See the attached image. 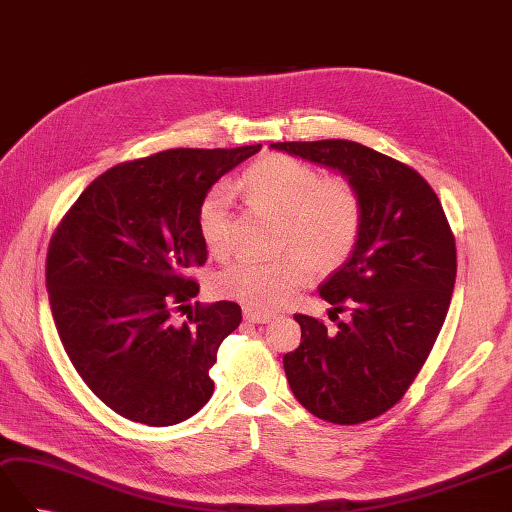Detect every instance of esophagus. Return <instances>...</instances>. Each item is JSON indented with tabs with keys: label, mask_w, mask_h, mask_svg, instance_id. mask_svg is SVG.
<instances>
[{
	"label": "esophagus",
	"mask_w": 512,
	"mask_h": 512,
	"mask_svg": "<svg viewBox=\"0 0 512 512\" xmlns=\"http://www.w3.org/2000/svg\"><path fill=\"white\" fill-rule=\"evenodd\" d=\"M244 318L248 320V323L266 325V323H270L272 318H275V314H266V312H259V310H251V307H246V310H244Z\"/></svg>",
	"instance_id": "obj_1"
}]
</instances>
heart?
<instances>
[{"label":"heart","instance_id":"b5f03b06","mask_svg":"<svg viewBox=\"0 0 512 512\" xmlns=\"http://www.w3.org/2000/svg\"><path fill=\"white\" fill-rule=\"evenodd\" d=\"M242 187L259 205L283 216L272 259L240 257L216 277L218 294L253 310H279L312 279V266L329 272L351 257L364 224L362 196L349 178H323L314 165L288 154H266L242 174ZM198 233L213 255L233 246V189L213 185L198 205Z\"/></svg>","mask_w":512,"mask_h":512}]
</instances>
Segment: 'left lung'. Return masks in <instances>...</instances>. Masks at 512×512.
Segmentation results:
<instances>
[{
	"label": "left lung",
	"instance_id": "obj_1",
	"mask_svg": "<svg viewBox=\"0 0 512 512\" xmlns=\"http://www.w3.org/2000/svg\"><path fill=\"white\" fill-rule=\"evenodd\" d=\"M270 148L340 172L358 187L364 224L351 257L320 285L327 331L296 314L299 349L283 355L294 397L314 417L355 425L390 410L430 355L456 283V242L441 200L410 165L347 139L279 141Z\"/></svg>",
	"mask_w": 512,
	"mask_h": 512
}]
</instances>
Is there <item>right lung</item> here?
Listing matches in <instances>:
<instances>
[{"instance_id":"1","label":"right lung","mask_w":512,"mask_h":512,"mask_svg":"<svg viewBox=\"0 0 512 512\" xmlns=\"http://www.w3.org/2000/svg\"><path fill=\"white\" fill-rule=\"evenodd\" d=\"M261 150L178 148L106 170L58 224L45 261L50 307L71 364L124 419L181 423L213 395L209 368L242 323L240 305L196 303L187 268L207 261L198 205L220 176Z\"/></svg>"}]
</instances>
